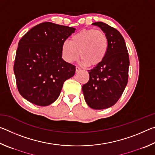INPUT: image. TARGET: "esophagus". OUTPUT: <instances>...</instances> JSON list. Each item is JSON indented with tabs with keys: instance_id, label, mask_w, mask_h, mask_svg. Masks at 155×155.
<instances>
[{
	"instance_id": "obj_1",
	"label": "esophagus",
	"mask_w": 155,
	"mask_h": 155,
	"mask_svg": "<svg viewBox=\"0 0 155 155\" xmlns=\"http://www.w3.org/2000/svg\"><path fill=\"white\" fill-rule=\"evenodd\" d=\"M81 70V68H79V67H78V66H76V72H79Z\"/></svg>"
}]
</instances>
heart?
<instances>
[{"mask_svg":"<svg viewBox=\"0 0 155 155\" xmlns=\"http://www.w3.org/2000/svg\"><path fill=\"white\" fill-rule=\"evenodd\" d=\"M108 38L103 31L84 29L62 44L61 54L65 61L73 63L78 57L83 64L96 65L103 61L108 51Z\"/></svg>","mask_w":155,"mask_h":155,"instance_id":"obj_1","label":"heart"}]
</instances>
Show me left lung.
Segmentation results:
<instances>
[{
	"mask_svg": "<svg viewBox=\"0 0 155 155\" xmlns=\"http://www.w3.org/2000/svg\"><path fill=\"white\" fill-rule=\"evenodd\" d=\"M92 25L106 34L108 51L103 61L88 70L90 79L82 90L89 107L104 109L117 103L127 85L129 57L125 41L118 31L102 22Z\"/></svg>",
	"mask_w": 155,
	"mask_h": 155,
	"instance_id": "1",
	"label": "left lung"
}]
</instances>
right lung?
Segmentation results:
<instances>
[{
  "mask_svg": "<svg viewBox=\"0 0 155 155\" xmlns=\"http://www.w3.org/2000/svg\"><path fill=\"white\" fill-rule=\"evenodd\" d=\"M76 28L46 22L35 26L20 39L14 71L23 98L38 106H48L58 98L65 81L75 66L62 59V44Z\"/></svg>",
  "mask_w": 155,
  "mask_h": 155,
  "instance_id": "right-lung-1",
  "label": "right lung"
}]
</instances>
